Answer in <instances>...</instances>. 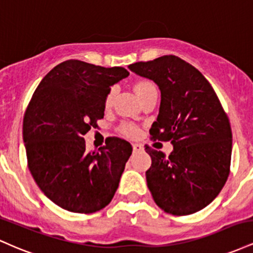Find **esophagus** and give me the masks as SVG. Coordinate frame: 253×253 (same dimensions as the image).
<instances>
[{
    "label": "esophagus",
    "mask_w": 253,
    "mask_h": 253,
    "mask_svg": "<svg viewBox=\"0 0 253 253\" xmlns=\"http://www.w3.org/2000/svg\"><path fill=\"white\" fill-rule=\"evenodd\" d=\"M132 150H134V152H141V150H143V146L138 143H134L132 144Z\"/></svg>",
    "instance_id": "esophagus-1"
}]
</instances>
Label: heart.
I'll list each match as a JSON object with an SVG mask.
<instances>
[{
	"label": "heart",
	"mask_w": 253,
	"mask_h": 253,
	"mask_svg": "<svg viewBox=\"0 0 253 253\" xmlns=\"http://www.w3.org/2000/svg\"><path fill=\"white\" fill-rule=\"evenodd\" d=\"M134 90L136 93V95L140 98V100L146 98L147 95L152 94V93L157 92V87H155L154 82H152L148 79H140L134 84ZM115 94L116 90L115 88H111L107 92L106 96H105V107L106 109H110L112 106L113 100H115ZM119 131L121 134H123L126 137H135L136 135L138 134V130L134 124L131 123H123L121 126H119Z\"/></svg>",
	"instance_id": "b5f03b06"
}]
</instances>
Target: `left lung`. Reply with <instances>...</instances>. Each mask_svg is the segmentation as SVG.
Here are the masks:
<instances>
[{
  "label": "left lung",
  "instance_id": "left-lung-1",
  "mask_svg": "<svg viewBox=\"0 0 253 253\" xmlns=\"http://www.w3.org/2000/svg\"><path fill=\"white\" fill-rule=\"evenodd\" d=\"M129 69L159 86L161 103L150 138L173 144L169 158L146 146L152 158L146 179L153 200L169 214H194L214 201L228 178L229 119L208 80L177 56L137 62Z\"/></svg>",
  "mask_w": 253,
  "mask_h": 253
}]
</instances>
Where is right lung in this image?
I'll use <instances>...</instances> for the list:
<instances>
[{
  "label": "right lung",
  "instance_id": "1",
  "mask_svg": "<svg viewBox=\"0 0 253 253\" xmlns=\"http://www.w3.org/2000/svg\"><path fill=\"white\" fill-rule=\"evenodd\" d=\"M127 75L126 68L69 59L50 70L31 98L22 123L28 169L65 211H98L115 196L131 144L113 137L99 152H88L84 135L104 118L112 84Z\"/></svg>",
  "mask_w": 253,
  "mask_h": 253
}]
</instances>
